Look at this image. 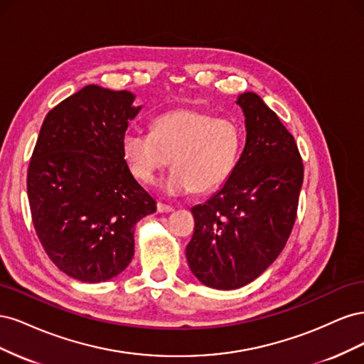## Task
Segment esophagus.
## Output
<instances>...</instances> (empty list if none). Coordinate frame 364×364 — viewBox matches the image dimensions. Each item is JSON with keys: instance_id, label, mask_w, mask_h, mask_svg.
Here are the masks:
<instances>
[{"instance_id": "obj_1", "label": "esophagus", "mask_w": 364, "mask_h": 364, "mask_svg": "<svg viewBox=\"0 0 364 364\" xmlns=\"http://www.w3.org/2000/svg\"><path fill=\"white\" fill-rule=\"evenodd\" d=\"M156 208H158V213H161V214H168V213H173V211H174V208H173V206H170V205H165V203H161V202H158Z\"/></svg>"}]
</instances>
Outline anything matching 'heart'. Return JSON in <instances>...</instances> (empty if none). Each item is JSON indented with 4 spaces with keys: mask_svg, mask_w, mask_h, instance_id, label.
<instances>
[{
    "mask_svg": "<svg viewBox=\"0 0 364 364\" xmlns=\"http://www.w3.org/2000/svg\"><path fill=\"white\" fill-rule=\"evenodd\" d=\"M241 147V132L234 121L215 118L194 109L159 115L151 132L129 129L121 149L136 179L149 183L170 164L173 170L159 182L170 196L208 193L225 183Z\"/></svg>",
    "mask_w": 364,
    "mask_h": 364,
    "instance_id": "obj_1",
    "label": "heart"
}]
</instances>
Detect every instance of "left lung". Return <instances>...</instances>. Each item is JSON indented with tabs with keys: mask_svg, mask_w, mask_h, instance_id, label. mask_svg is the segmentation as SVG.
<instances>
[{
	"mask_svg": "<svg viewBox=\"0 0 364 364\" xmlns=\"http://www.w3.org/2000/svg\"><path fill=\"white\" fill-rule=\"evenodd\" d=\"M246 144L226 182L191 208L194 234L186 261L206 287H245L278 258L296 220L304 165L293 135L255 92L235 102Z\"/></svg>",
	"mask_w": 364,
	"mask_h": 364,
	"instance_id": "8db88e82",
	"label": "left lung"
}]
</instances>
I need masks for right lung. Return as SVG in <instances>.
Returning a JSON list of instances; mask_svg holds the SVG:
<instances>
[{"instance_id": "add662e5", "label": "right lung", "mask_w": 364, "mask_h": 364, "mask_svg": "<svg viewBox=\"0 0 364 364\" xmlns=\"http://www.w3.org/2000/svg\"><path fill=\"white\" fill-rule=\"evenodd\" d=\"M134 102L129 91L87 85L47 114L33 150V225L50 259L77 281L105 282L126 270L136 223L156 211L121 149L142 109Z\"/></svg>"}]
</instances>
